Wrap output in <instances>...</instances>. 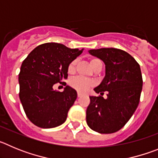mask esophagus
<instances>
[{
  "mask_svg": "<svg viewBox=\"0 0 158 158\" xmlns=\"http://www.w3.org/2000/svg\"><path fill=\"white\" fill-rule=\"evenodd\" d=\"M82 96V94L81 93H77V96L78 97H81V96Z\"/></svg>",
  "mask_w": 158,
  "mask_h": 158,
  "instance_id": "34e87169",
  "label": "esophagus"
}]
</instances>
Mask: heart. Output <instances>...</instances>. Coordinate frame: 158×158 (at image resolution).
I'll return each instance as SVG.
<instances>
[{
    "mask_svg": "<svg viewBox=\"0 0 158 158\" xmlns=\"http://www.w3.org/2000/svg\"><path fill=\"white\" fill-rule=\"evenodd\" d=\"M77 63V60H73L70 62L68 67V71L69 73H73L75 69H76V65ZM101 63L100 60L98 58H92L90 60V65L92 68H94L97 64ZM93 81L89 79H86V78L81 77H76L73 78L70 81V85L73 88H74L77 91L81 92V93H85L89 89L90 87L93 85Z\"/></svg>",
    "mask_w": 158,
    "mask_h": 158,
    "instance_id": "obj_1",
    "label": "heart"
}]
</instances>
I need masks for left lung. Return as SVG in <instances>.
I'll return each mask as SVG.
<instances>
[{"label": "left lung", "instance_id": "8db88e82", "mask_svg": "<svg viewBox=\"0 0 158 158\" xmlns=\"http://www.w3.org/2000/svg\"><path fill=\"white\" fill-rule=\"evenodd\" d=\"M105 64V76L94 89L101 96L90 97L86 110L88 126L100 134L119 131L129 121L139 105L142 89L140 65L126 51L116 48L89 50ZM104 91L108 97L102 96Z\"/></svg>", "mask_w": 158, "mask_h": 158}]
</instances>
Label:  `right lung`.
<instances>
[{"label": "right lung", "mask_w": 158, "mask_h": 158, "mask_svg": "<svg viewBox=\"0 0 158 158\" xmlns=\"http://www.w3.org/2000/svg\"><path fill=\"white\" fill-rule=\"evenodd\" d=\"M84 49L47 43L38 46L23 60L19 73V100L29 120L41 128H53L66 120L77 91L66 85L63 92L53 85L68 77V67Z\"/></svg>", "instance_id": "right-lung-1"}]
</instances>
